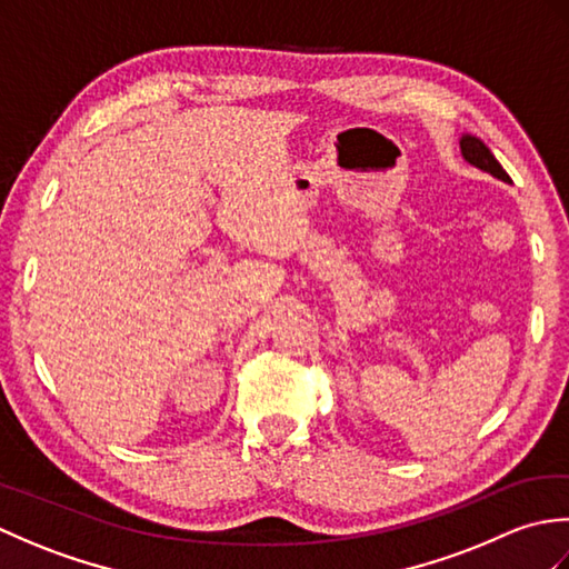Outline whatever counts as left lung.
Segmentation results:
<instances>
[{
	"label": "left lung",
	"instance_id": "obj_1",
	"mask_svg": "<svg viewBox=\"0 0 569 569\" xmlns=\"http://www.w3.org/2000/svg\"><path fill=\"white\" fill-rule=\"evenodd\" d=\"M459 151H462V159L475 168H479V171L491 173L493 178L503 180V183H511L509 173H506L501 163L493 159V153L489 151V147L481 139L471 137V134H462V139H459Z\"/></svg>",
	"mask_w": 569,
	"mask_h": 569
}]
</instances>
